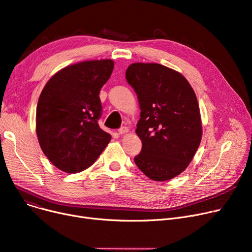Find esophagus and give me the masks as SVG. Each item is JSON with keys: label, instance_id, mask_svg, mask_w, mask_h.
I'll return each instance as SVG.
<instances>
[{"label": "esophagus", "instance_id": "esophagus-1", "mask_svg": "<svg viewBox=\"0 0 252 252\" xmlns=\"http://www.w3.org/2000/svg\"><path fill=\"white\" fill-rule=\"evenodd\" d=\"M128 131V128L126 126H123L118 129V135H124V134H126Z\"/></svg>", "mask_w": 252, "mask_h": 252}]
</instances>
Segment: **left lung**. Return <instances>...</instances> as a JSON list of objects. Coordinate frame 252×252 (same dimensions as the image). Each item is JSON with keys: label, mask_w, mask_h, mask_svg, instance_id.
<instances>
[{"label": "left lung", "mask_w": 252, "mask_h": 252, "mask_svg": "<svg viewBox=\"0 0 252 252\" xmlns=\"http://www.w3.org/2000/svg\"><path fill=\"white\" fill-rule=\"evenodd\" d=\"M141 109L136 133L142 150L134 158L153 181L186 169L199 147L202 126L195 93L181 73L157 63H133L126 72Z\"/></svg>", "instance_id": "obj_1"}]
</instances>
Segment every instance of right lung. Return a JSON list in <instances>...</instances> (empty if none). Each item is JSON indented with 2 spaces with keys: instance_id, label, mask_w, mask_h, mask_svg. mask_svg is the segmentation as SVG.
<instances>
[{
  "instance_id": "1",
  "label": "right lung",
  "mask_w": 252,
  "mask_h": 252,
  "mask_svg": "<svg viewBox=\"0 0 252 252\" xmlns=\"http://www.w3.org/2000/svg\"><path fill=\"white\" fill-rule=\"evenodd\" d=\"M112 60L67 66L51 77L36 106V135L44 154L68 174L94 163L111 140L100 128V90L108 81Z\"/></svg>"
}]
</instances>
